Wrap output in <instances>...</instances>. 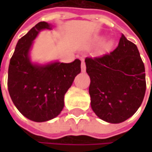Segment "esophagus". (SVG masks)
Wrapping results in <instances>:
<instances>
[{
  "mask_svg": "<svg viewBox=\"0 0 152 152\" xmlns=\"http://www.w3.org/2000/svg\"><path fill=\"white\" fill-rule=\"evenodd\" d=\"M81 71H82L83 73H85V71H86V67H85V61H82V62H81Z\"/></svg>",
  "mask_w": 152,
  "mask_h": 152,
  "instance_id": "esophagus-1",
  "label": "esophagus"
}]
</instances>
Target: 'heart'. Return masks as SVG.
<instances>
[{"instance_id":"heart-1","label":"heart","mask_w":152,"mask_h":152,"mask_svg":"<svg viewBox=\"0 0 152 152\" xmlns=\"http://www.w3.org/2000/svg\"><path fill=\"white\" fill-rule=\"evenodd\" d=\"M102 39L103 38H102V36H97V37L95 38L94 41L98 44V43H101V42H102ZM113 44H114L113 39H107V40L103 43V45H102V50H110V49L113 47Z\"/></svg>"}]
</instances>
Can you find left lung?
Wrapping results in <instances>:
<instances>
[{"instance_id": "1", "label": "left lung", "mask_w": 152, "mask_h": 152, "mask_svg": "<svg viewBox=\"0 0 152 152\" xmlns=\"http://www.w3.org/2000/svg\"><path fill=\"white\" fill-rule=\"evenodd\" d=\"M91 79L93 112L105 122L119 124L136 113L146 84L145 66L137 46L122 34L118 47L102 57L86 58Z\"/></svg>"}]
</instances>
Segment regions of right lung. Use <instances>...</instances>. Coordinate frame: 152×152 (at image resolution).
<instances>
[{
	"label": "right lung",
	"instance_id": "obj_1",
	"mask_svg": "<svg viewBox=\"0 0 152 152\" xmlns=\"http://www.w3.org/2000/svg\"><path fill=\"white\" fill-rule=\"evenodd\" d=\"M54 25L39 22L18 41L8 67L7 86L11 99L28 119L46 122L55 118L63 109L64 96L81 72V61L47 63L33 61L30 56L34 40L42 30Z\"/></svg>",
	"mask_w": 152,
	"mask_h": 152
}]
</instances>
